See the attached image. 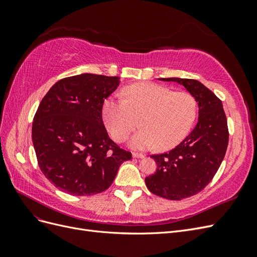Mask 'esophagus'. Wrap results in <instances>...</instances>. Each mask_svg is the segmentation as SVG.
<instances>
[{
    "instance_id": "34e87169",
    "label": "esophagus",
    "mask_w": 257,
    "mask_h": 257,
    "mask_svg": "<svg viewBox=\"0 0 257 257\" xmlns=\"http://www.w3.org/2000/svg\"><path fill=\"white\" fill-rule=\"evenodd\" d=\"M133 158H135V159H143V158H145V155L143 153L133 152Z\"/></svg>"
}]
</instances>
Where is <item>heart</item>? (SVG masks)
Wrapping results in <instances>:
<instances>
[{
  "mask_svg": "<svg viewBox=\"0 0 257 257\" xmlns=\"http://www.w3.org/2000/svg\"><path fill=\"white\" fill-rule=\"evenodd\" d=\"M124 98H108L103 120L115 142L126 141L138 126L132 146L145 150L158 146L170 149L181 143L196 120L197 99L188 91H173L153 82H139L124 89Z\"/></svg>",
  "mask_w": 257,
  "mask_h": 257,
  "instance_id": "b5f03b06",
  "label": "heart"
}]
</instances>
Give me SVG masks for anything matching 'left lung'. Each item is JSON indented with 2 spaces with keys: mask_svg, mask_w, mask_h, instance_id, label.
<instances>
[{
  "mask_svg": "<svg viewBox=\"0 0 257 257\" xmlns=\"http://www.w3.org/2000/svg\"><path fill=\"white\" fill-rule=\"evenodd\" d=\"M161 80L182 84L196 97L199 107L195 128L173 150L152 154L158 168L145 179L155 195L181 200L204 190L216 174L228 145L227 119L221 99L203 83L183 78Z\"/></svg>",
  "mask_w": 257,
  "mask_h": 257,
  "instance_id": "8db88e82",
  "label": "left lung"
}]
</instances>
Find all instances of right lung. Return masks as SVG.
Wrapping results in <instances>:
<instances>
[{
  "label": "right lung",
  "mask_w": 257,
  "mask_h": 257,
  "mask_svg": "<svg viewBox=\"0 0 257 257\" xmlns=\"http://www.w3.org/2000/svg\"><path fill=\"white\" fill-rule=\"evenodd\" d=\"M118 77L81 74L54 83L38 106L32 139L38 166L67 194L90 196L106 191L132 153L114 144L102 109Z\"/></svg>",
  "instance_id": "right-lung-1"
}]
</instances>
